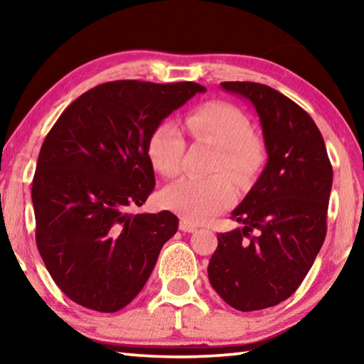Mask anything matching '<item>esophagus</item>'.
I'll list each match as a JSON object with an SVG mask.
<instances>
[{"label":"esophagus","mask_w":364,"mask_h":364,"mask_svg":"<svg viewBox=\"0 0 364 364\" xmlns=\"http://www.w3.org/2000/svg\"><path fill=\"white\" fill-rule=\"evenodd\" d=\"M180 230L183 232H194L197 230V226L193 225V223H189V221H186V220H181L180 221Z\"/></svg>","instance_id":"34e87169"}]
</instances>
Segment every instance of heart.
I'll list each match as a JSON object with an SVG mask.
<instances>
[{"instance_id": "1", "label": "heart", "mask_w": 364, "mask_h": 364, "mask_svg": "<svg viewBox=\"0 0 364 364\" xmlns=\"http://www.w3.org/2000/svg\"><path fill=\"white\" fill-rule=\"evenodd\" d=\"M184 128L196 141H208L221 149L210 178H181L168 184L162 193L164 205L189 223H205L223 212L236 199L230 171L239 181L254 178L262 168L264 151L252 134V125L244 112L226 102H210L186 115ZM183 133L175 123L164 122L152 132L147 156L152 167L165 178H173L183 170Z\"/></svg>"}]
</instances>
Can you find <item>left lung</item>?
Returning a JSON list of instances; mask_svg holds the SVG:
<instances>
[{
  "label": "left lung",
  "instance_id": "8db88e82",
  "mask_svg": "<svg viewBox=\"0 0 364 364\" xmlns=\"http://www.w3.org/2000/svg\"><path fill=\"white\" fill-rule=\"evenodd\" d=\"M221 88L255 107L268 160L231 213L244 226L218 234L207 273L228 305L255 311L291 297L315 262L326 237L332 167L316 123L287 96L252 82Z\"/></svg>",
  "mask_w": 364,
  "mask_h": 364
}]
</instances>
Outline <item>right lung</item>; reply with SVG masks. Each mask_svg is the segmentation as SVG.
<instances>
[{"instance_id": "right-lung-1", "label": "right lung", "mask_w": 364, "mask_h": 364, "mask_svg": "<svg viewBox=\"0 0 364 364\" xmlns=\"http://www.w3.org/2000/svg\"><path fill=\"white\" fill-rule=\"evenodd\" d=\"M204 91L193 82L102 83L48 133L32 184L36 245L75 304L119 311L149 279L178 218L168 210L130 213L156 186L147 143L164 119Z\"/></svg>"}]
</instances>
